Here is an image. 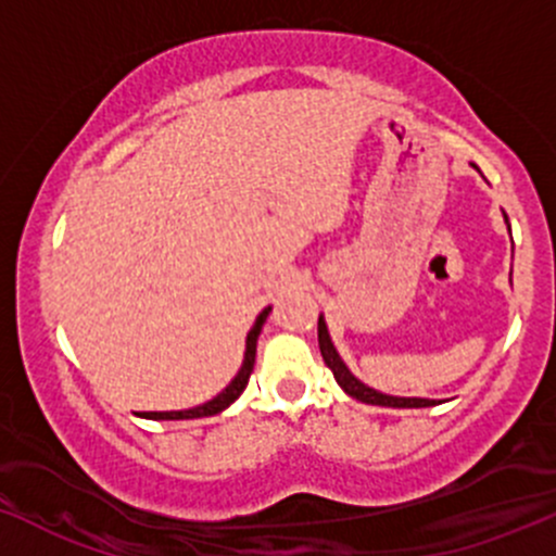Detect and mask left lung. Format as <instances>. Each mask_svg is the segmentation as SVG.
Here are the masks:
<instances>
[{
  "label": "left lung",
  "mask_w": 556,
  "mask_h": 556,
  "mask_svg": "<svg viewBox=\"0 0 556 556\" xmlns=\"http://www.w3.org/2000/svg\"><path fill=\"white\" fill-rule=\"evenodd\" d=\"M477 170H479V167H477ZM506 224H509V218H506ZM317 332H319V352H323L325 365L330 367L338 386H341V389L346 391L349 396L365 402V405H383V407H431V405H437L434 400H420V396H391V394H381V391L370 389V386H365L359 381V378L352 376V370H349L346 365H343L341 354H338L336 346H332L330 332H327L323 314H319Z\"/></svg>",
  "instance_id": "1"
}]
</instances>
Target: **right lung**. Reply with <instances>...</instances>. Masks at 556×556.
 <instances>
[{
  "label": "right lung",
  "instance_id": "right-lung-1",
  "mask_svg": "<svg viewBox=\"0 0 556 556\" xmlns=\"http://www.w3.org/2000/svg\"><path fill=\"white\" fill-rule=\"evenodd\" d=\"M268 312H271V306L263 308L258 314V319H255V325L250 327L248 332V341H244V359H242V367H239V372L233 376V381L226 386L224 391H220L218 396H213L210 402H204V405H197L191 407V410H167V413H138L140 418H149V420H189V418H204V416H215V413L226 410V407L231 405L233 400H237L239 394L244 391V386L250 381V372H253V365H255V346H258V336L263 330V323H266Z\"/></svg>",
  "mask_w": 556,
  "mask_h": 556
}]
</instances>
